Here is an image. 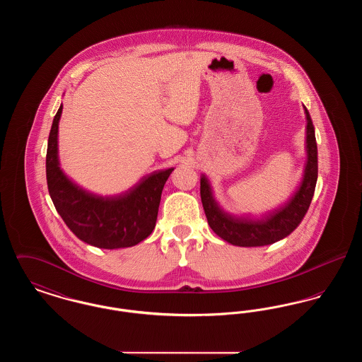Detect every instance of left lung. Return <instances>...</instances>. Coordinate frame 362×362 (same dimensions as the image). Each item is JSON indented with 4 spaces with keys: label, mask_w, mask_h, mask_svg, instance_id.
<instances>
[{
    "label": "left lung",
    "mask_w": 362,
    "mask_h": 362,
    "mask_svg": "<svg viewBox=\"0 0 362 362\" xmlns=\"http://www.w3.org/2000/svg\"><path fill=\"white\" fill-rule=\"evenodd\" d=\"M305 108V107H304ZM307 115V164L304 177L292 198L281 207L269 211L260 218L235 216L225 211L213 197L205 175H201V199L207 223L223 240L239 247H260L273 244L291 235L303 221L310 209L317 180V145L310 112Z\"/></svg>",
    "instance_id": "left-lung-1"
}]
</instances>
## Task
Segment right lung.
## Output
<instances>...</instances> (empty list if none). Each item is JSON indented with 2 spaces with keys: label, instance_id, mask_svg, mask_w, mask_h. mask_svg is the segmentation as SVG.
I'll return each mask as SVG.
<instances>
[{
  "label": "right lung",
  "instance_id": "obj_1",
  "mask_svg": "<svg viewBox=\"0 0 362 362\" xmlns=\"http://www.w3.org/2000/svg\"><path fill=\"white\" fill-rule=\"evenodd\" d=\"M58 108L47 144L46 176L52 204L70 230L90 245L115 250L133 247L155 229L161 191L173 168L151 173L118 195L103 197L80 187L59 167Z\"/></svg>",
  "mask_w": 362,
  "mask_h": 362
}]
</instances>
